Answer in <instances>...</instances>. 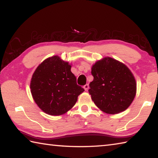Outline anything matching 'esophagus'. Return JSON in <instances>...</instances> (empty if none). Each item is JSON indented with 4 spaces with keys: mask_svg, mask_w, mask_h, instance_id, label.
<instances>
[{
    "mask_svg": "<svg viewBox=\"0 0 158 158\" xmlns=\"http://www.w3.org/2000/svg\"><path fill=\"white\" fill-rule=\"evenodd\" d=\"M83 87H84V89H85V91H87V90H88V89H89V85L88 84L85 85Z\"/></svg>",
    "mask_w": 158,
    "mask_h": 158,
    "instance_id": "1",
    "label": "esophagus"
}]
</instances>
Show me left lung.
Returning <instances> with one entry per match:
<instances>
[{
  "mask_svg": "<svg viewBox=\"0 0 158 158\" xmlns=\"http://www.w3.org/2000/svg\"><path fill=\"white\" fill-rule=\"evenodd\" d=\"M93 81L89 93L95 105L108 114L125 110L136 92L135 78L125 64L110 57L97 61L92 67Z\"/></svg>",
  "mask_w": 158,
  "mask_h": 158,
  "instance_id": "left-lung-1",
  "label": "left lung"
}]
</instances>
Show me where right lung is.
<instances>
[{
	"mask_svg": "<svg viewBox=\"0 0 158 158\" xmlns=\"http://www.w3.org/2000/svg\"><path fill=\"white\" fill-rule=\"evenodd\" d=\"M71 66L58 56L44 60L32 76L30 88L33 99L43 112L60 115L73 106L85 91L77 85Z\"/></svg>",
	"mask_w": 158,
	"mask_h": 158,
	"instance_id": "add662e5",
	"label": "right lung"
}]
</instances>
